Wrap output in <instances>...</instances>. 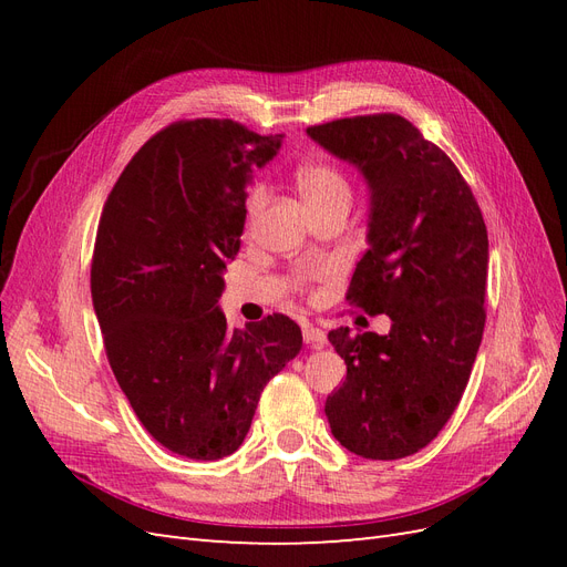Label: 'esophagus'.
Segmentation results:
<instances>
[{
	"instance_id": "esophagus-1",
	"label": "esophagus",
	"mask_w": 567,
	"mask_h": 567,
	"mask_svg": "<svg viewBox=\"0 0 567 567\" xmlns=\"http://www.w3.org/2000/svg\"><path fill=\"white\" fill-rule=\"evenodd\" d=\"M302 338L310 348H323L326 346V333L321 329H317V326L312 323H305L302 326Z\"/></svg>"
}]
</instances>
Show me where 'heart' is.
I'll list each match as a JSON object with an SVG mask.
<instances>
[{
	"instance_id": "1",
	"label": "heart",
	"mask_w": 567,
	"mask_h": 567,
	"mask_svg": "<svg viewBox=\"0 0 567 567\" xmlns=\"http://www.w3.org/2000/svg\"><path fill=\"white\" fill-rule=\"evenodd\" d=\"M298 184L300 192L305 196V200L312 205V208H321L326 203H333L340 198H352V186L348 182V177L340 173V169L333 163H312L302 167L298 173ZM265 205V188L255 186L250 196H248V219H255L260 215Z\"/></svg>"
}]
</instances>
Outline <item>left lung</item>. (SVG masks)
Returning <instances> with one entry per match:
<instances>
[{
  "label": "left lung",
  "mask_w": 567,
  "mask_h": 567,
  "mask_svg": "<svg viewBox=\"0 0 567 567\" xmlns=\"http://www.w3.org/2000/svg\"><path fill=\"white\" fill-rule=\"evenodd\" d=\"M371 188L369 250L346 300L388 315V336L336 329L348 375L326 400L333 437L357 456L394 461L431 444L468 385L485 331L487 227L452 158L398 113L307 127Z\"/></svg>",
  "instance_id": "left-lung-1"
}]
</instances>
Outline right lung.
Instances as JSON below:
<instances>
[{"instance_id":"right-lung-1","label":"right lung","mask_w":567,"mask_h":567,"mask_svg":"<svg viewBox=\"0 0 567 567\" xmlns=\"http://www.w3.org/2000/svg\"><path fill=\"white\" fill-rule=\"evenodd\" d=\"M279 146L236 120H177L136 151L99 219L92 300L109 364L151 437L194 461L241 447L265 385L302 348L286 315L231 331L217 307L246 192Z\"/></svg>"}]
</instances>
